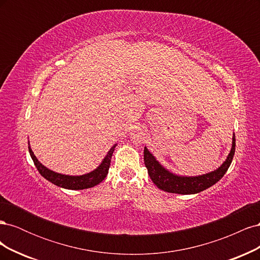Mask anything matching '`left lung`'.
I'll return each mask as SVG.
<instances>
[{"label":"left lung","instance_id":"8db88e82","mask_svg":"<svg viewBox=\"0 0 260 260\" xmlns=\"http://www.w3.org/2000/svg\"><path fill=\"white\" fill-rule=\"evenodd\" d=\"M235 152V136L232 138V147L225 161L218 169L208 172V174L196 176V177H184L172 174L159 164L153 154L149 153L148 149L144 147V164L147 168L149 178L152 179L154 184L160 190L168 193L177 194H196L200 193L211 185L216 184L221 179L226 170L229 169L232 162Z\"/></svg>","mask_w":260,"mask_h":260}]
</instances>
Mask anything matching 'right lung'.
<instances>
[{"label":"right lung","instance_id":"obj_1","mask_svg":"<svg viewBox=\"0 0 260 260\" xmlns=\"http://www.w3.org/2000/svg\"><path fill=\"white\" fill-rule=\"evenodd\" d=\"M116 146H117V144L112 146V148L109 149L106 156L104 157L103 161L101 162V165L96 169H94L93 171L89 172V174H85L82 176L61 175V174H58V172L50 170L49 168L43 166V165L38 160V158L32 152V149H31L30 145L28 146V148H29V153H30L31 158H32L38 171L40 172V175L42 177H44L46 180L50 181V182H52L55 185L64 187V188H68V190H84V188H89V187H93V186L98 185L106 178V176L108 174L109 166H111L112 155L115 151Z\"/></svg>","mask_w":260,"mask_h":260}]
</instances>
